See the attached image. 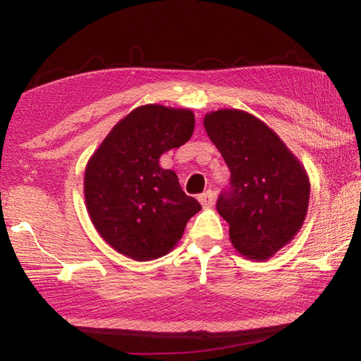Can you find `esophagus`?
I'll return each mask as SVG.
<instances>
[{"label":"esophagus","instance_id":"1","mask_svg":"<svg viewBox=\"0 0 361 361\" xmlns=\"http://www.w3.org/2000/svg\"><path fill=\"white\" fill-rule=\"evenodd\" d=\"M199 202L202 204L204 209H209L213 204H215V194L212 191H205L204 194L199 195Z\"/></svg>","mask_w":361,"mask_h":361}]
</instances>
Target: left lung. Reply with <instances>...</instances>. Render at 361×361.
Instances as JSON below:
<instances>
[{
    "mask_svg": "<svg viewBox=\"0 0 361 361\" xmlns=\"http://www.w3.org/2000/svg\"><path fill=\"white\" fill-rule=\"evenodd\" d=\"M205 130L229 167L216 210L237 252L264 261L293 240L305 219L310 185L298 157L264 122L240 109L205 114Z\"/></svg>",
    "mask_w": 361,
    "mask_h": 361,
    "instance_id": "obj_1",
    "label": "left lung"
}]
</instances>
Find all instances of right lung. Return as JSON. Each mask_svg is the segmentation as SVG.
<instances>
[{"instance_id":"1","label":"right lung","mask_w":361,"mask_h":361,"mask_svg":"<svg viewBox=\"0 0 361 361\" xmlns=\"http://www.w3.org/2000/svg\"><path fill=\"white\" fill-rule=\"evenodd\" d=\"M191 109L143 105L121 119L89 159L84 197L95 229L135 261L161 258L202 207L186 195L173 170L159 166L194 132Z\"/></svg>"}]
</instances>
